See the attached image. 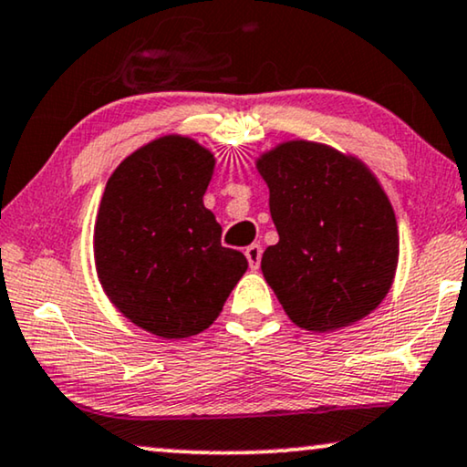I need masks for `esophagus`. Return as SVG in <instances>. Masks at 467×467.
<instances>
[{
    "instance_id": "1",
    "label": "esophagus",
    "mask_w": 467,
    "mask_h": 467,
    "mask_svg": "<svg viewBox=\"0 0 467 467\" xmlns=\"http://www.w3.org/2000/svg\"><path fill=\"white\" fill-rule=\"evenodd\" d=\"M245 255H247V262H249V266L254 268H258L260 266V258H262V247L258 245V243H254V245H249L247 249H245Z\"/></svg>"
}]
</instances>
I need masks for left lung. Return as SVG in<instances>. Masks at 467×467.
I'll list each match as a JSON object with an SVG mask.
<instances>
[{"label":"left lung","instance_id":"left-lung-1","mask_svg":"<svg viewBox=\"0 0 467 467\" xmlns=\"http://www.w3.org/2000/svg\"><path fill=\"white\" fill-rule=\"evenodd\" d=\"M268 186L277 245L262 275L287 317L311 332L364 319L398 271L396 213L362 159L308 140H287L255 159Z\"/></svg>","mask_w":467,"mask_h":467}]
</instances>
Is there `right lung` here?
Instances as JSON below:
<instances>
[{"label":"right lung","mask_w":467,"mask_h":467,"mask_svg":"<svg viewBox=\"0 0 467 467\" xmlns=\"http://www.w3.org/2000/svg\"><path fill=\"white\" fill-rule=\"evenodd\" d=\"M215 171L212 150L169 133L114 169L95 220V268L105 296L154 337H194L218 319L247 271L222 247V226L202 202Z\"/></svg>","instance_id":"1"}]
</instances>
